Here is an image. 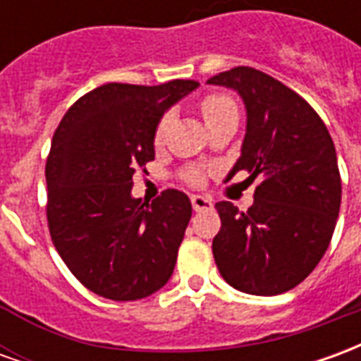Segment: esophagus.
Listing matches in <instances>:
<instances>
[{"label":"esophagus","instance_id":"1","mask_svg":"<svg viewBox=\"0 0 361 361\" xmlns=\"http://www.w3.org/2000/svg\"><path fill=\"white\" fill-rule=\"evenodd\" d=\"M191 204H193V211H211L212 207V201L211 199H207L203 195H191Z\"/></svg>","mask_w":361,"mask_h":361}]
</instances>
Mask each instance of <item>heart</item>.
Listing matches in <instances>:
<instances>
[{
	"label": "heart",
	"instance_id": "b5f03b06",
	"mask_svg": "<svg viewBox=\"0 0 361 361\" xmlns=\"http://www.w3.org/2000/svg\"><path fill=\"white\" fill-rule=\"evenodd\" d=\"M201 111H203V118L204 121L209 123L212 119L220 118V116H224V114H230V111H235V104L234 100L226 94H209L207 98H203V102H201ZM170 116H164V118L160 119L157 123V129H154V141L162 142L164 139L166 131H168V127H170ZM188 180L191 183H199L201 181V176L199 173H189Z\"/></svg>",
	"mask_w": 361,
	"mask_h": 361
}]
</instances>
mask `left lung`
<instances>
[{"mask_svg":"<svg viewBox=\"0 0 361 361\" xmlns=\"http://www.w3.org/2000/svg\"><path fill=\"white\" fill-rule=\"evenodd\" d=\"M207 82L235 90L247 114L226 181L240 170L261 180L247 212L216 203L222 228L212 255L235 290L282 294L310 276L333 238L342 195L334 142L317 111L263 71L234 67Z\"/></svg>","mask_w":361,"mask_h":361,"instance_id":"obj_1","label":"left lung"}]
</instances>
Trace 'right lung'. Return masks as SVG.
I'll return each instance as SVG.
<instances>
[{
    "label": "right lung",
    "mask_w": 361,
    "mask_h": 361,
    "mask_svg": "<svg viewBox=\"0 0 361 361\" xmlns=\"http://www.w3.org/2000/svg\"><path fill=\"white\" fill-rule=\"evenodd\" d=\"M197 81L139 87L108 82L67 110L46 162L48 226L59 257L90 292L133 302L170 280L191 201L166 189L131 195L137 168L154 160V129Z\"/></svg>",
    "instance_id": "add662e5"
}]
</instances>
